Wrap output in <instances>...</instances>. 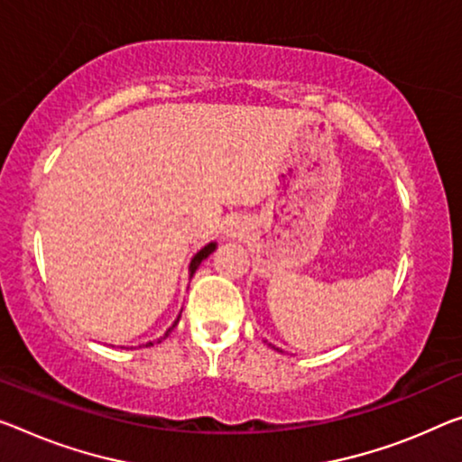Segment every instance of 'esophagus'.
<instances>
[{"label": "esophagus", "instance_id": "34e87169", "mask_svg": "<svg viewBox=\"0 0 462 462\" xmlns=\"http://www.w3.org/2000/svg\"><path fill=\"white\" fill-rule=\"evenodd\" d=\"M229 233H233V231H229Z\"/></svg>", "mask_w": 462, "mask_h": 462}]
</instances>
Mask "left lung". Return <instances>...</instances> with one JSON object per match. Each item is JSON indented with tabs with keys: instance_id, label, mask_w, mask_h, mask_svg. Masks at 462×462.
Instances as JSON below:
<instances>
[{
	"instance_id": "8db88e82",
	"label": "left lung",
	"mask_w": 462,
	"mask_h": 462,
	"mask_svg": "<svg viewBox=\"0 0 462 462\" xmlns=\"http://www.w3.org/2000/svg\"><path fill=\"white\" fill-rule=\"evenodd\" d=\"M271 346H273V349H276V346H274V345H271ZM276 351H279V349H276Z\"/></svg>"
}]
</instances>
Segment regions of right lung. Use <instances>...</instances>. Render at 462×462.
I'll list each match as a JSON object with an SVG mask.
<instances>
[{
	"instance_id": "right-lung-1",
	"label": "right lung",
	"mask_w": 462,
	"mask_h": 462,
	"mask_svg": "<svg viewBox=\"0 0 462 462\" xmlns=\"http://www.w3.org/2000/svg\"><path fill=\"white\" fill-rule=\"evenodd\" d=\"M217 250V244H215V241H210V244H207V245H204L202 247V250L200 252H198L196 255H194V258H191V262H189V279H191V276H194V273L198 271V266H200L202 264V260H207L208 258V255L212 254V252H215ZM180 318H181V314L180 316H177V320L173 322V326H171V328H169L167 332H165V337L169 335V332H171L173 328H175V326H177V322H180ZM165 337H162V338H165ZM162 338H159L157 340V343H161V340ZM146 345H152V343H146Z\"/></svg>"
}]
</instances>
